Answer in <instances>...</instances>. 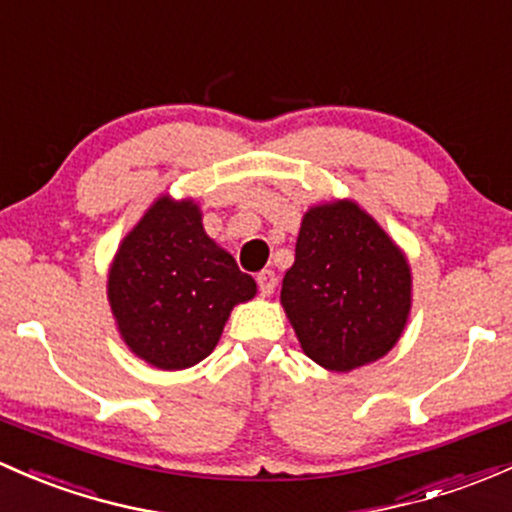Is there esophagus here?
Returning <instances> with one entry per match:
<instances>
[{
    "label": "esophagus",
    "mask_w": 512,
    "mask_h": 512,
    "mask_svg": "<svg viewBox=\"0 0 512 512\" xmlns=\"http://www.w3.org/2000/svg\"><path fill=\"white\" fill-rule=\"evenodd\" d=\"M257 287H260V294L262 297H270L274 292V287H277V274L272 270H262L257 274Z\"/></svg>",
    "instance_id": "obj_1"
}]
</instances>
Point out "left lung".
Here are the masks:
<instances>
[{"label":"left lung","mask_w":512,"mask_h":512,"mask_svg":"<svg viewBox=\"0 0 512 512\" xmlns=\"http://www.w3.org/2000/svg\"><path fill=\"white\" fill-rule=\"evenodd\" d=\"M279 299L304 353L348 373L400 341L412 306L410 265L358 203H321L304 213Z\"/></svg>","instance_id":"1"}]
</instances>
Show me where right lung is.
I'll return each mask as SVG.
<instances>
[{
    "label": "right lung",
    "mask_w": 512,
    "mask_h": 512,
    "mask_svg": "<svg viewBox=\"0 0 512 512\" xmlns=\"http://www.w3.org/2000/svg\"><path fill=\"white\" fill-rule=\"evenodd\" d=\"M255 294V279L208 238L191 198H157L122 240L107 277L122 341L159 370L201 363L233 306Z\"/></svg>",
    "instance_id": "right-lung-1"
}]
</instances>
